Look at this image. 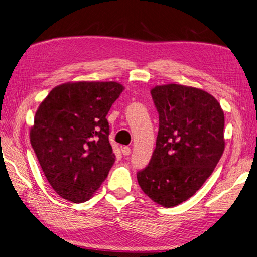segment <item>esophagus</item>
Segmentation results:
<instances>
[{
	"label": "esophagus",
	"instance_id": "1",
	"mask_svg": "<svg viewBox=\"0 0 257 257\" xmlns=\"http://www.w3.org/2000/svg\"><path fill=\"white\" fill-rule=\"evenodd\" d=\"M121 152H122L123 156H129V154L131 153V149L129 147H122Z\"/></svg>",
	"mask_w": 257,
	"mask_h": 257
}]
</instances>
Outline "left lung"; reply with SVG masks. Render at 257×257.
I'll return each mask as SVG.
<instances>
[{"instance_id":"1","label":"left lung","mask_w":257,"mask_h":257,"mask_svg":"<svg viewBox=\"0 0 257 257\" xmlns=\"http://www.w3.org/2000/svg\"><path fill=\"white\" fill-rule=\"evenodd\" d=\"M151 95L160 121L157 146L137 180L149 198L172 208L190 198L221 159L224 114L201 88L172 83L153 87Z\"/></svg>"}]
</instances>
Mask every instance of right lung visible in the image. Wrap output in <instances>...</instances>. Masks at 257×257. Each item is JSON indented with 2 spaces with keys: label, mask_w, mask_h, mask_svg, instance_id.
I'll return each instance as SVG.
<instances>
[{
  "label": "right lung",
  "mask_w": 257,
  "mask_h": 257,
  "mask_svg": "<svg viewBox=\"0 0 257 257\" xmlns=\"http://www.w3.org/2000/svg\"><path fill=\"white\" fill-rule=\"evenodd\" d=\"M118 82H68L41 101L31 143L46 178L63 199L87 201L115 162L106 116L123 91Z\"/></svg>",
  "instance_id": "right-lung-1"
}]
</instances>
